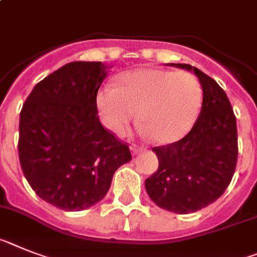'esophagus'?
I'll return each instance as SVG.
<instances>
[{"label":"esophagus","mask_w":257,"mask_h":257,"mask_svg":"<svg viewBox=\"0 0 257 257\" xmlns=\"http://www.w3.org/2000/svg\"><path fill=\"white\" fill-rule=\"evenodd\" d=\"M144 150H145V148H140V146H136V145L131 146V152H132L133 155L139 154V153L144 152Z\"/></svg>","instance_id":"1"}]
</instances>
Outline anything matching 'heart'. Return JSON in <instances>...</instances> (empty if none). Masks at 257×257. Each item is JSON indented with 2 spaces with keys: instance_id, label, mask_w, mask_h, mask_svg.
I'll list each match as a JSON object with an SVG mask.
<instances>
[{
  "instance_id": "b5f03b06",
  "label": "heart",
  "mask_w": 257,
  "mask_h": 257,
  "mask_svg": "<svg viewBox=\"0 0 257 257\" xmlns=\"http://www.w3.org/2000/svg\"><path fill=\"white\" fill-rule=\"evenodd\" d=\"M201 103L202 88L195 75L159 68L122 73L115 87L104 86L96 95V107L109 131L126 132L139 111L144 133L163 145L191 131Z\"/></svg>"
}]
</instances>
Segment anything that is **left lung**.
<instances>
[{
	"instance_id": "left-lung-1",
	"label": "left lung",
	"mask_w": 257,
	"mask_h": 257,
	"mask_svg": "<svg viewBox=\"0 0 257 257\" xmlns=\"http://www.w3.org/2000/svg\"><path fill=\"white\" fill-rule=\"evenodd\" d=\"M170 65L195 73L202 87L201 112L180 141L153 149L159 167L145 188L159 208L187 214L210 205L231 182L238 159L236 118L214 79L189 64Z\"/></svg>"
}]
</instances>
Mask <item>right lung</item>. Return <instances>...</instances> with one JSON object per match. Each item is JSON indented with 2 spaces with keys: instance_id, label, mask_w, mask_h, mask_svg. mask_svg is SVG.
Instances as JSON below:
<instances>
[{
  "instance_id": "1",
  "label": "right lung",
  "mask_w": 257,
  "mask_h": 257,
  "mask_svg": "<svg viewBox=\"0 0 257 257\" xmlns=\"http://www.w3.org/2000/svg\"><path fill=\"white\" fill-rule=\"evenodd\" d=\"M108 68L100 61L69 62L32 88L21 111L23 174L39 197L62 210L95 205L116 170L132 159L128 145L98 117L96 94Z\"/></svg>"
}]
</instances>
